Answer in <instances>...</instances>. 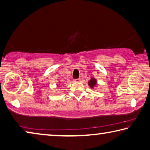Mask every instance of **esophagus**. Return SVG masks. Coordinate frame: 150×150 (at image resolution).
I'll use <instances>...</instances> for the list:
<instances>
[{
    "instance_id": "esophagus-1",
    "label": "esophagus",
    "mask_w": 150,
    "mask_h": 150,
    "mask_svg": "<svg viewBox=\"0 0 150 150\" xmlns=\"http://www.w3.org/2000/svg\"><path fill=\"white\" fill-rule=\"evenodd\" d=\"M74 82H80V78H78V79H75L74 80Z\"/></svg>"
}]
</instances>
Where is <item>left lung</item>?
Returning <instances> with one entry per match:
<instances>
[{"instance_id": "1", "label": "left lung", "mask_w": 150, "mask_h": 150, "mask_svg": "<svg viewBox=\"0 0 150 150\" xmlns=\"http://www.w3.org/2000/svg\"><path fill=\"white\" fill-rule=\"evenodd\" d=\"M97 80L94 77H91L90 78V80H89V82H88V86H89L90 88H92V89H94V88L96 86H97Z\"/></svg>"}]
</instances>
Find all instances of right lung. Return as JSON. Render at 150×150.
<instances>
[{"mask_svg":"<svg viewBox=\"0 0 150 150\" xmlns=\"http://www.w3.org/2000/svg\"><path fill=\"white\" fill-rule=\"evenodd\" d=\"M59 83V84H60V82H58Z\"/></svg>","mask_w":150,"mask_h":150,"instance_id":"right-lung-1","label":"right lung"}]
</instances>
